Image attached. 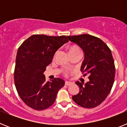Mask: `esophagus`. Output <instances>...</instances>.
<instances>
[{
    "instance_id": "esophagus-1",
    "label": "esophagus",
    "mask_w": 127,
    "mask_h": 127,
    "mask_svg": "<svg viewBox=\"0 0 127 127\" xmlns=\"http://www.w3.org/2000/svg\"><path fill=\"white\" fill-rule=\"evenodd\" d=\"M72 83L71 82H70V81H65V85H67V86H69V85H72Z\"/></svg>"
}]
</instances>
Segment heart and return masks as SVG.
Segmentation results:
<instances>
[{
  "instance_id": "1",
  "label": "heart",
  "mask_w": 127,
  "mask_h": 127,
  "mask_svg": "<svg viewBox=\"0 0 127 127\" xmlns=\"http://www.w3.org/2000/svg\"><path fill=\"white\" fill-rule=\"evenodd\" d=\"M80 51L79 48L77 46H72L69 48V52L71 51ZM65 75L67 76V72H65Z\"/></svg>"
}]
</instances>
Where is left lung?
I'll use <instances>...</instances> for the list:
<instances>
[{"label": "left lung", "mask_w": 127, "mask_h": 127, "mask_svg": "<svg viewBox=\"0 0 127 127\" xmlns=\"http://www.w3.org/2000/svg\"><path fill=\"white\" fill-rule=\"evenodd\" d=\"M70 41L77 44L85 53L81 71L88 74L89 81L84 84L76 81L79 92L72 100L85 108H94L106 98L113 87L115 66L111 51L100 39L89 34L67 36Z\"/></svg>", "instance_id": "left-lung-1"}]
</instances>
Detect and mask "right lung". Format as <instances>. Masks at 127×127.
<instances>
[{"label":"right lung","mask_w":127,"mask_h":127,"mask_svg":"<svg viewBox=\"0 0 127 127\" xmlns=\"http://www.w3.org/2000/svg\"><path fill=\"white\" fill-rule=\"evenodd\" d=\"M69 42L65 35H33L19 47L16 58L14 80L23 102L35 110H44L55 101L57 93L65 85L61 78L46 81L44 72L59 48Z\"/></svg>","instance_id":"add662e5"}]
</instances>
